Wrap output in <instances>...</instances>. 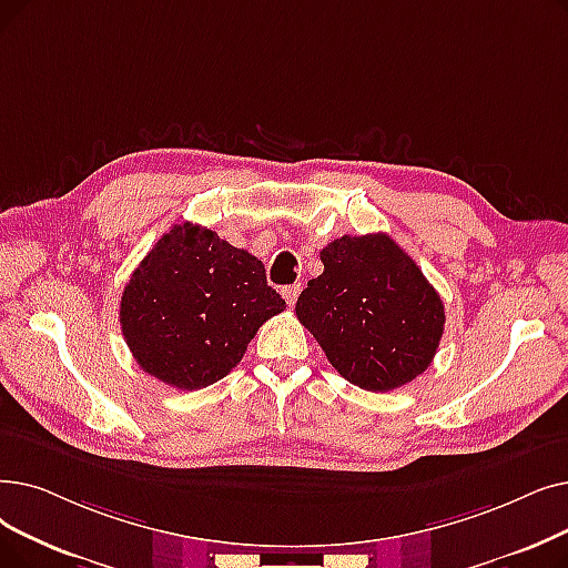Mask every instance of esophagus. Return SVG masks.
<instances>
[{"label": "esophagus", "instance_id": "esophagus-1", "mask_svg": "<svg viewBox=\"0 0 568 568\" xmlns=\"http://www.w3.org/2000/svg\"><path fill=\"white\" fill-rule=\"evenodd\" d=\"M300 292H302V283H294V285L283 287V297H285V302H287L290 306H294V304H297Z\"/></svg>", "mask_w": 568, "mask_h": 568}]
</instances>
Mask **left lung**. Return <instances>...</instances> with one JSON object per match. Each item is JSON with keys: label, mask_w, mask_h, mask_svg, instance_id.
<instances>
[{"label": "left lung", "mask_w": 568, "mask_h": 568, "mask_svg": "<svg viewBox=\"0 0 568 568\" xmlns=\"http://www.w3.org/2000/svg\"><path fill=\"white\" fill-rule=\"evenodd\" d=\"M320 260L325 271L308 281L294 311L336 372L368 392L425 374L446 311L413 257L378 232L334 239Z\"/></svg>", "instance_id": "obj_1"}]
</instances>
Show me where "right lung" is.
<instances>
[{"mask_svg": "<svg viewBox=\"0 0 568 568\" xmlns=\"http://www.w3.org/2000/svg\"><path fill=\"white\" fill-rule=\"evenodd\" d=\"M285 311L264 264L215 232L171 227L134 268L120 325L145 374L179 389L225 378L271 315Z\"/></svg>", "mask_w": 568, "mask_h": 568, "instance_id": "1", "label": "right lung"}]
</instances>
